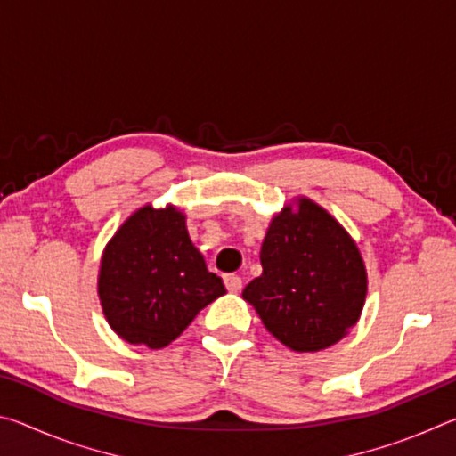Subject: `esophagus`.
<instances>
[{
    "mask_svg": "<svg viewBox=\"0 0 456 456\" xmlns=\"http://www.w3.org/2000/svg\"><path fill=\"white\" fill-rule=\"evenodd\" d=\"M225 285H227V289L229 291H241V288H243V280L239 275H235V273H229V275H225Z\"/></svg>",
    "mask_w": 456,
    "mask_h": 456,
    "instance_id": "1",
    "label": "esophagus"
}]
</instances>
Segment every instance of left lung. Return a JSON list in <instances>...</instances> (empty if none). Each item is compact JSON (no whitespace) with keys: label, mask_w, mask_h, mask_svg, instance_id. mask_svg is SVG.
Returning a JSON list of instances; mask_svg holds the SVG:
<instances>
[{"label":"left lung","mask_w":456,"mask_h":456,"mask_svg":"<svg viewBox=\"0 0 456 456\" xmlns=\"http://www.w3.org/2000/svg\"><path fill=\"white\" fill-rule=\"evenodd\" d=\"M264 273L243 289L267 331L296 352L339 342L366 302V267L354 239L310 199L283 207L261 245Z\"/></svg>","instance_id":"left-lung-1"}]
</instances>
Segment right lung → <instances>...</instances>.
I'll use <instances>...</instances> for the list:
<instances>
[{"instance_id": "add662e5", "label": "right lung", "mask_w": 456, "mask_h": 456, "mask_svg": "<svg viewBox=\"0 0 456 456\" xmlns=\"http://www.w3.org/2000/svg\"><path fill=\"white\" fill-rule=\"evenodd\" d=\"M225 293L192 245L184 215L173 205H144L108 241L98 296L110 328L151 350L179 338L205 305Z\"/></svg>"}]
</instances>
